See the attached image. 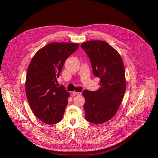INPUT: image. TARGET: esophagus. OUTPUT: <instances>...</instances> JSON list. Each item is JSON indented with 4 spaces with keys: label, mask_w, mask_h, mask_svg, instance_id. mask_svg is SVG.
I'll use <instances>...</instances> for the list:
<instances>
[{
    "label": "esophagus",
    "mask_w": 158,
    "mask_h": 158,
    "mask_svg": "<svg viewBox=\"0 0 158 158\" xmlns=\"http://www.w3.org/2000/svg\"><path fill=\"white\" fill-rule=\"evenodd\" d=\"M73 94H74L75 95H77V96H81V92H77V91H73Z\"/></svg>",
    "instance_id": "34e87169"
}]
</instances>
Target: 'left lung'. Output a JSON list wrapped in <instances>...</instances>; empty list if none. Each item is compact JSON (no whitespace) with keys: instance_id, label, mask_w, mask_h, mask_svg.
<instances>
[{"instance_id":"left-lung-1","label":"left lung","mask_w":158,"mask_h":158,"mask_svg":"<svg viewBox=\"0 0 158 158\" xmlns=\"http://www.w3.org/2000/svg\"><path fill=\"white\" fill-rule=\"evenodd\" d=\"M81 47L88 55L94 75L100 79V88L83 91L85 118L94 124L111 119L117 112L126 89L125 72L119 53L107 42L91 40Z\"/></svg>"}]
</instances>
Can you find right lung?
I'll return each mask as SVG.
<instances>
[{"mask_svg": "<svg viewBox=\"0 0 158 158\" xmlns=\"http://www.w3.org/2000/svg\"><path fill=\"white\" fill-rule=\"evenodd\" d=\"M78 47V44L50 43L40 49L30 63L27 98L33 113L46 124H56L64 116L70 94L64 86H58L56 78L65 60Z\"/></svg>", "mask_w": 158, "mask_h": 158, "instance_id": "right-lung-1", "label": "right lung"}]
</instances>
